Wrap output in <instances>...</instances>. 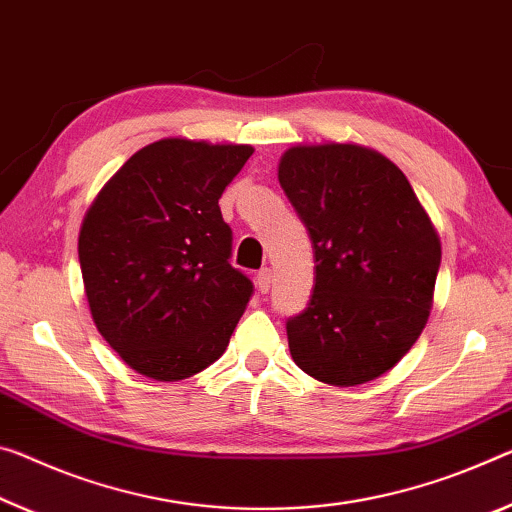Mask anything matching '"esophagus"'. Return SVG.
<instances>
[{"instance_id": "34e87169", "label": "esophagus", "mask_w": 512, "mask_h": 512, "mask_svg": "<svg viewBox=\"0 0 512 512\" xmlns=\"http://www.w3.org/2000/svg\"><path fill=\"white\" fill-rule=\"evenodd\" d=\"M257 289L262 291V294H266V291L271 289V282H273V273H271V269H262L257 273Z\"/></svg>"}]
</instances>
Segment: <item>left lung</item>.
Instances as JSON below:
<instances>
[{
  "instance_id": "1",
  "label": "left lung",
  "mask_w": 512,
  "mask_h": 512,
  "mask_svg": "<svg viewBox=\"0 0 512 512\" xmlns=\"http://www.w3.org/2000/svg\"><path fill=\"white\" fill-rule=\"evenodd\" d=\"M278 180L316 264L310 303L287 321L291 358L321 383H369L428 321L442 259L431 218L408 177L362 145H296Z\"/></svg>"
}]
</instances>
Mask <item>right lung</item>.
<instances>
[{"label": "right lung", "mask_w": 512, "mask_h": 512, "mask_svg": "<svg viewBox=\"0 0 512 512\" xmlns=\"http://www.w3.org/2000/svg\"><path fill=\"white\" fill-rule=\"evenodd\" d=\"M250 154L161 139L132 154L86 212L79 264L93 321L143 376L189 378L230 344L253 282L230 264L218 198Z\"/></svg>", "instance_id": "1"}]
</instances>
